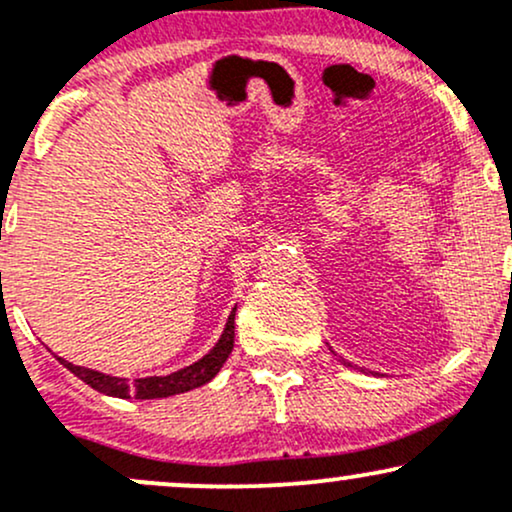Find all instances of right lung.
Returning <instances> with one entry per match:
<instances>
[{
    "label": "right lung",
    "mask_w": 512,
    "mask_h": 512,
    "mask_svg": "<svg viewBox=\"0 0 512 512\" xmlns=\"http://www.w3.org/2000/svg\"><path fill=\"white\" fill-rule=\"evenodd\" d=\"M233 339H236V308H233V313L228 315L226 330H223L219 344H216L207 356L199 358V361L192 363V366L178 370V373L161 375V378H156V375L154 378H139L129 383L125 378H113V375L98 373V370L74 366V363L64 361V358H60V363L67 370H72L76 378L84 380L88 387L103 392V395L120 397V399H158V397L180 395V392L195 390V387L209 383V380L219 373L223 363H226V358L231 356Z\"/></svg>",
    "instance_id": "obj_1"
}]
</instances>
